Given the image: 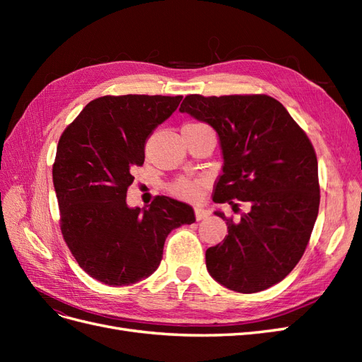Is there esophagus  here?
Here are the masks:
<instances>
[{"mask_svg": "<svg viewBox=\"0 0 362 362\" xmlns=\"http://www.w3.org/2000/svg\"><path fill=\"white\" fill-rule=\"evenodd\" d=\"M210 216V211L208 210H205V208H194V217H196V221H202V218H205V217H208Z\"/></svg>", "mask_w": 362, "mask_h": 362, "instance_id": "obj_1", "label": "esophagus"}]
</instances>
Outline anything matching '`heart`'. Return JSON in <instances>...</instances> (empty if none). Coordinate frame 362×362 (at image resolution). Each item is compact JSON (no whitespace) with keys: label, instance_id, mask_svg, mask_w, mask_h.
Masks as SVG:
<instances>
[{"label":"heart","instance_id":"heart-1","mask_svg":"<svg viewBox=\"0 0 362 362\" xmlns=\"http://www.w3.org/2000/svg\"><path fill=\"white\" fill-rule=\"evenodd\" d=\"M204 181L192 178H180L169 185V192L185 199H196L201 194Z\"/></svg>","mask_w":362,"mask_h":362}]
</instances>
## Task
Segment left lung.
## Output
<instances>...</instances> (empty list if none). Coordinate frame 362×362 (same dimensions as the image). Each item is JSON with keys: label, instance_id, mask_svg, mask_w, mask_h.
<instances>
[{"label": "left lung", "instance_id": "8db88e82", "mask_svg": "<svg viewBox=\"0 0 362 362\" xmlns=\"http://www.w3.org/2000/svg\"><path fill=\"white\" fill-rule=\"evenodd\" d=\"M180 112L217 131L223 172L213 201L240 213L237 221L216 213L228 235L206 249L208 272L238 293L275 286L302 258L319 214V168L310 137L286 107L262 93L187 95Z\"/></svg>", "mask_w": 362, "mask_h": 362}]
</instances>
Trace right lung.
Returning a JSON list of instances; mask_svg holds the SVG:
<instances>
[{
  "instance_id": "obj_1",
  "label": "right lung",
  "mask_w": 362,
  "mask_h": 362,
  "mask_svg": "<svg viewBox=\"0 0 362 362\" xmlns=\"http://www.w3.org/2000/svg\"><path fill=\"white\" fill-rule=\"evenodd\" d=\"M182 96L105 95L87 104L60 136L52 181L60 229L78 266L107 286H129L154 273L172 229L194 222L192 206L156 196L128 208L133 169L145 144Z\"/></svg>"
}]
</instances>
